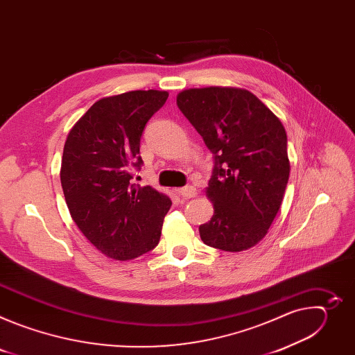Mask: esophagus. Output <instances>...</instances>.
<instances>
[{
	"label": "esophagus",
	"instance_id": "1",
	"mask_svg": "<svg viewBox=\"0 0 355 355\" xmlns=\"http://www.w3.org/2000/svg\"><path fill=\"white\" fill-rule=\"evenodd\" d=\"M178 193L184 198H193L196 195V188L193 185H187L182 188H178Z\"/></svg>",
	"mask_w": 355,
	"mask_h": 355
}]
</instances>
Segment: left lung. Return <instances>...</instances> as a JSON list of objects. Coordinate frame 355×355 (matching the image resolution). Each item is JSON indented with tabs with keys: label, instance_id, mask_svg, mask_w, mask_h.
Masks as SVG:
<instances>
[{
	"label": "left lung",
	"instance_id": "left-lung-1",
	"mask_svg": "<svg viewBox=\"0 0 355 355\" xmlns=\"http://www.w3.org/2000/svg\"><path fill=\"white\" fill-rule=\"evenodd\" d=\"M177 105L216 160L205 189L214 215L199 226L202 241L230 252L251 248L268 233L289 178L282 122L236 87L184 89Z\"/></svg>",
	"mask_w": 355,
	"mask_h": 355
}]
</instances>
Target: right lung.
<instances>
[{
    "mask_svg": "<svg viewBox=\"0 0 355 355\" xmlns=\"http://www.w3.org/2000/svg\"><path fill=\"white\" fill-rule=\"evenodd\" d=\"M167 91L137 89L105 96L70 129L60 181L70 215L104 256L128 261L160 240L171 199L132 182L140 167V137L147 121L167 101Z\"/></svg>",
    "mask_w": 355,
    "mask_h": 355,
    "instance_id": "add662e5",
    "label": "right lung"
}]
</instances>
